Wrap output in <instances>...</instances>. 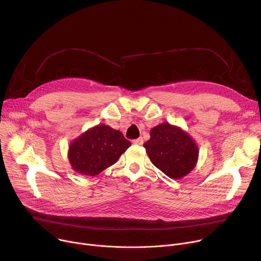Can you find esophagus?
<instances>
[{"instance_id": "obj_1", "label": "esophagus", "mask_w": 261, "mask_h": 261, "mask_svg": "<svg viewBox=\"0 0 261 261\" xmlns=\"http://www.w3.org/2000/svg\"><path fill=\"white\" fill-rule=\"evenodd\" d=\"M133 143H134V144H138V145H141V144L143 143V139H142V137H139V138H136V139H134V140H133Z\"/></svg>"}]
</instances>
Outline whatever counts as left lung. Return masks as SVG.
Masks as SVG:
<instances>
[{
    "label": "left lung",
    "instance_id": "left-lung-1",
    "mask_svg": "<svg viewBox=\"0 0 261 261\" xmlns=\"http://www.w3.org/2000/svg\"><path fill=\"white\" fill-rule=\"evenodd\" d=\"M143 146L152 163L173 179L189 174L197 164L199 150L195 140L181 128L167 122L150 131Z\"/></svg>",
    "mask_w": 261,
    "mask_h": 261
}]
</instances>
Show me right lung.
<instances>
[{
  "instance_id": "obj_1",
  "label": "right lung",
  "mask_w": 261,
  "mask_h": 261,
  "mask_svg": "<svg viewBox=\"0 0 261 261\" xmlns=\"http://www.w3.org/2000/svg\"><path fill=\"white\" fill-rule=\"evenodd\" d=\"M130 145L121 131L99 124L70 143L68 159L74 171L95 176L114 165Z\"/></svg>"
}]
</instances>
